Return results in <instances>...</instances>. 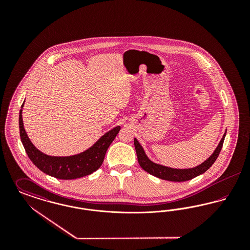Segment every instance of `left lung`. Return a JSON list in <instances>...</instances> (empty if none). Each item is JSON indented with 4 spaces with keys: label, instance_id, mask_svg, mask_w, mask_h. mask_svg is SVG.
Returning a JSON list of instances; mask_svg holds the SVG:
<instances>
[{
    "label": "left lung",
    "instance_id": "obj_1",
    "mask_svg": "<svg viewBox=\"0 0 250 250\" xmlns=\"http://www.w3.org/2000/svg\"><path fill=\"white\" fill-rule=\"evenodd\" d=\"M226 132L224 133L220 143L216 147V149L214 150L212 155L209 158H207L201 165L195 167H191V168H183V169L182 168H172V167L162 166V165L154 163L153 161H151L148 158V156L146 155L144 150H143V146L140 144L136 138L134 139V145H135L136 153L138 156L139 164L145 171H147L148 173L154 175L157 178L163 179L167 181L185 182V181H188V180L195 178L202 173H204L208 168H210V167L214 164V161L216 160L217 156L222 149L224 139L226 136Z\"/></svg>",
    "mask_w": 250,
    "mask_h": 250
}]
</instances>
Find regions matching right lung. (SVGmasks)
Returning a JSON list of instances; mask_svg holds the SVG:
<instances>
[{
	"label": "right lung",
	"instance_id": "right-lung-1",
	"mask_svg": "<svg viewBox=\"0 0 250 250\" xmlns=\"http://www.w3.org/2000/svg\"><path fill=\"white\" fill-rule=\"evenodd\" d=\"M20 110V135L26 154L41 171L49 176L62 180L81 178L98 169L104 161L107 148L113 142L121 127L116 126L104 134L89 149L70 156H51L43 154L30 141L24 129L22 107Z\"/></svg>",
	"mask_w": 250,
	"mask_h": 250
}]
</instances>
